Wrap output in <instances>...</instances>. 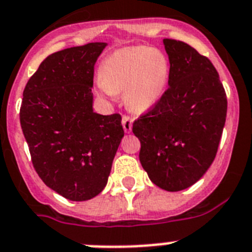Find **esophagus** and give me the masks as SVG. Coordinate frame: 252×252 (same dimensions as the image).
<instances>
[{"instance_id":"obj_1","label":"esophagus","mask_w":252,"mask_h":252,"mask_svg":"<svg viewBox=\"0 0 252 252\" xmlns=\"http://www.w3.org/2000/svg\"><path fill=\"white\" fill-rule=\"evenodd\" d=\"M122 124H123L124 132H126V133H130V132H132L133 120L130 119V118L126 117V115H124L123 119H122Z\"/></svg>"}]
</instances>
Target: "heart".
<instances>
[{"label":"heart","instance_id":"1","mask_svg":"<svg viewBox=\"0 0 252 252\" xmlns=\"http://www.w3.org/2000/svg\"><path fill=\"white\" fill-rule=\"evenodd\" d=\"M168 78L170 62L162 50L138 45L111 53L102 63L97 86L110 99L124 93L126 106L143 113L162 99Z\"/></svg>","mask_w":252,"mask_h":252}]
</instances>
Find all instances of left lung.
<instances>
[{
  "instance_id": "obj_1",
  "label": "left lung",
  "mask_w": 252,
  "mask_h": 252,
  "mask_svg": "<svg viewBox=\"0 0 252 252\" xmlns=\"http://www.w3.org/2000/svg\"><path fill=\"white\" fill-rule=\"evenodd\" d=\"M170 61L168 89L133 123L139 161L155 185L167 191L191 187L208 171L226 123L227 97L217 69L184 41L163 39Z\"/></svg>"
}]
</instances>
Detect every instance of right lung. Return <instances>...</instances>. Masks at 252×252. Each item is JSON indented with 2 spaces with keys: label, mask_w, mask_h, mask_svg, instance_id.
Instances as JSON below:
<instances>
[{
  "label": "right lung",
  "mask_w": 252,
  "mask_h": 252,
  "mask_svg": "<svg viewBox=\"0 0 252 252\" xmlns=\"http://www.w3.org/2000/svg\"><path fill=\"white\" fill-rule=\"evenodd\" d=\"M106 43L50 54L24 90L20 123L48 188L73 202L104 190L124 130L119 114L94 111V67Z\"/></svg>",
  "instance_id": "add662e5"
}]
</instances>
